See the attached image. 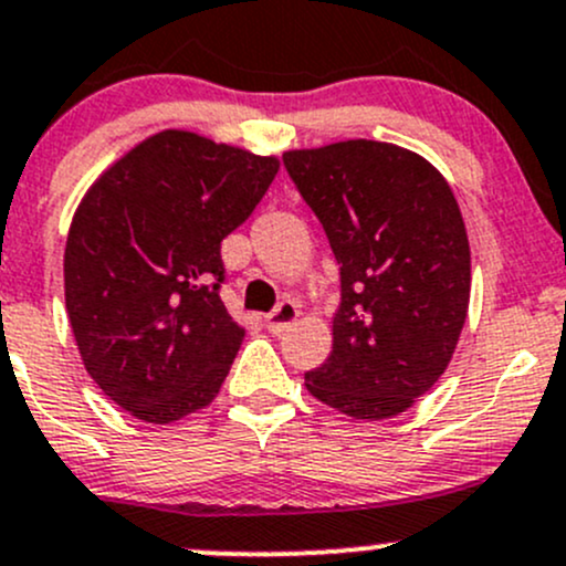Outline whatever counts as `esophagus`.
Segmentation results:
<instances>
[{
  "mask_svg": "<svg viewBox=\"0 0 566 566\" xmlns=\"http://www.w3.org/2000/svg\"><path fill=\"white\" fill-rule=\"evenodd\" d=\"M298 314H301L298 306H295L293 301H282L265 317V328L271 331V333H282L284 328H290V325H293L295 319H298Z\"/></svg>",
  "mask_w": 566,
  "mask_h": 566,
  "instance_id": "34e87169",
  "label": "esophagus"
}]
</instances>
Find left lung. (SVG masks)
I'll return each mask as SVG.
<instances>
[{
	"label": "left lung",
	"instance_id": "8db88e82",
	"mask_svg": "<svg viewBox=\"0 0 566 566\" xmlns=\"http://www.w3.org/2000/svg\"><path fill=\"white\" fill-rule=\"evenodd\" d=\"M282 159L342 273L333 349L306 388L355 420L407 412L442 377L467 323L472 258L453 189L392 143L342 140Z\"/></svg>",
	"mask_w": 566,
	"mask_h": 566
}]
</instances>
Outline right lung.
Returning <instances> with one entry per match:
<instances>
[{
  "label": "right lung",
  "instance_id": "right-lung-1",
  "mask_svg": "<svg viewBox=\"0 0 566 566\" xmlns=\"http://www.w3.org/2000/svg\"><path fill=\"white\" fill-rule=\"evenodd\" d=\"M276 174V157L165 129L83 195L64 301L88 377L133 418L174 423L217 398L243 342L219 298L222 238Z\"/></svg>",
  "mask_w": 566,
  "mask_h": 566
}]
</instances>
